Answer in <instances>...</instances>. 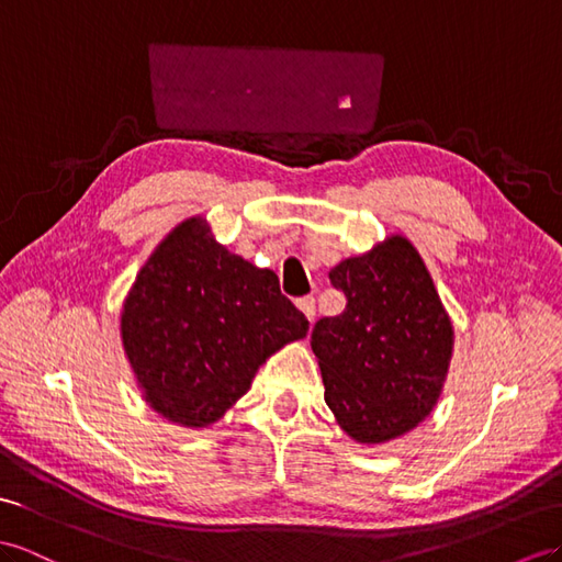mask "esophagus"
<instances>
[{
  "instance_id": "34e87169",
  "label": "esophagus",
  "mask_w": 562,
  "mask_h": 562,
  "mask_svg": "<svg viewBox=\"0 0 562 562\" xmlns=\"http://www.w3.org/2000/svg\"><path fill=\"white\" fill-rule=\"evenodd\" d=\"M296 308L306 315V318L313 323V318H315V299L313 296H301L299 301H296Z\"/></svg>"
}]
</instances>
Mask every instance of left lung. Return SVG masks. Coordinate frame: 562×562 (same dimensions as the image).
Listing matches in <instances>:
<instances>
[{"label":"left lung","mask_w":562,"mask_h":562,"mask_svg":"<svg viewBox=\"0 0 562 562\" xmlns=\"http://www.w3.org/2000/svg\"><path fill=\"white\" fill-rule=\"evenodd\" d=\"M329 282L347 308L311 333L325 404L358 443L404 437L437 406L453 356V325L423 256L390 235L344 258Z\"/></svg>","instance_id":"8db88e82"}]
</instances>
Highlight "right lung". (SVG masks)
Wrapping results in <instances>:
<instances>
[{"instance_id": "add662e5", "label": "right lung", "mask_w": 562, "mask_h": 562, "mask_svg": "<svg viewBox=\"0 0 562 562\" xmlns=\"http://www.w3.org/2000/svg\"><path fill=\"white\" fill-rule=\"evenodd\" d=\"M306 333L276 272L227 251L204 215L158 241L121 308L123 351L144 401L190 429L218 423L258 368Z\"/></svg>"}]
</instances>
